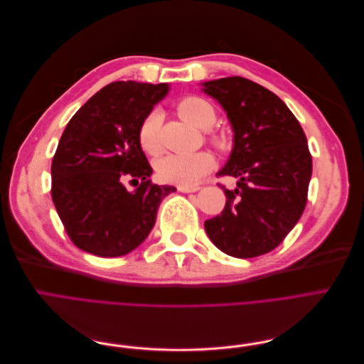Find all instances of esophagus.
I'll return each instance as SVG.
<instances>
[{"mask_svg": "<svg viewBox=\"0 0 364 364\" xmlns=\"http://www.w3.org/2000/svg\"><path fill=\"white\" fill-rule=\"evenodd\" d=\"M197 190H200L199 185H178V191L181 193H196Z\"/></svg>", "mask_w": 364, "mask_h": 364, "instance_id": "34e87169", "label": "esophagus"}]
</instances>
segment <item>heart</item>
Masks as SVG:
<instances>
[{"label": "heart", "instance_id": "obj_1", "mask_svg": "<svg viewBox=\"0 0 364 364\" xmlns=\"http://www.w3.org/2000/svg\"><path fill=\"white\" fill-rule=\"evenodd\" d=\"M179 115L196 127L208 130L215 123V109L208 100L197 95H186L176 105ZM162 115L158 111L150 112L138 129V142L147 155L156 156L162 150L161 141ZM211 142L218 147H226V139L211 135ZM214 156L208 151L190 153V155H168L156 162V173L164 182L191 185L196 183L214 167Z\"/></svg>", "mask_w": 364, "mask_h": 364}]
</instances>
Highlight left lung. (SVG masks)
<instances>
[{"label": "left lung", "mask_w": 364, "mask_h": 364, "mask_svg": "<svg viewBox=\"0 0 364 364\" xmlns=\"http://www.w3.org/2000/svg\"><path fill=\"white\" fill-rule=\"evenodd\" d=\"M223 106L235 132L234 150L217 176H232L220 215L206 220L213 243L235 258L278 247L301 218L313 159L299 121L281 98L240 75L203 83Z\"/></svg>", "instance_id": "obj_1"}]
</instances>
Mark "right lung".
I'll return each instance as SVG.
<instances>
[{"mask_svg":"<svg viewBox=\"0 0 364 364\" xmlns=\"http://www.w3.org/2000/svg\"><path fill=\"white\" fill-rule=\"evenodd\" d=\"M165 83L114 82L92 95L65 127L51 162V199L73 243L97 257L136 249L174 186L150 181L139 124L167 94ZM141 182L129 193L122 182Z\"/></svg>","mask_w":364,"mask_h":364,"instance_id":"1","label":"right lung"}]
</instances>
